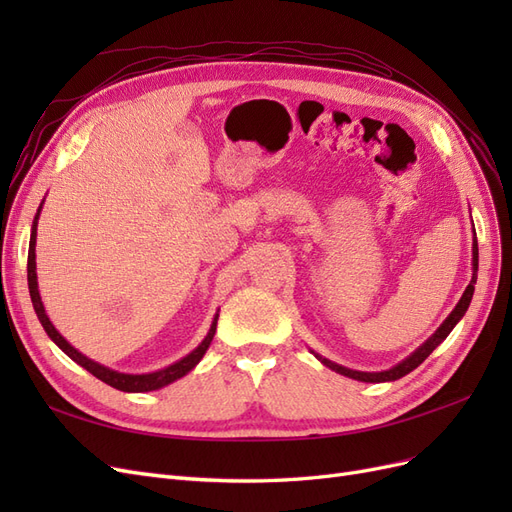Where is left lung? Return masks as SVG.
Instances as JSON below:
<instances>
[{
	"instance_id": "obj_1",
	"label": "left lung",
	"mask_w": 512,
	"mask_h": 512,
	"mask_svg": "<svg viewBox=\"0 0 512 512\" xmlns=\"http://www.w3.org/2000/svg\"><path fill=\"white\" fill-rule=\"evenodd\" d=\"M472 265H474V273H472V282L468 284V288H466V292H463V297L459 299V303L455 305V309L451 312V316H448L442 324H440V329L433 333L427 342L418 348L416 352H412L406 361H401L399 365H395L393 369H389V371H378V374H367V371H354V369H346V367H342V365H337V363H331V361H327V359H322V356H318V359L327 365V367H331L333 371H337V374H342V376H348V378H354V380H361V382H389V380H399L401 376H406V374H410L412 369H416L418 365H421L427 356L436 350L444 339L448 337V333L453 331V327L455 324L463 318V314H466V309H468V305H470V301H472V294H474V284H476V269H478V245H476V237H474V247H472Z\"/></svg>"
}]
</instances>
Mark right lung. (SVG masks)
Here are the masks:
<instances>
[{
    "mask_svg": "<svg viewBox=\"0 0 512 512\" xmlns=\"http://www.w3.org/2000/svg\"><path fill=\"white\" fill-rule=\"evenodd\" d=\"M38 215H40V209L36 213V220H34V226H32V239H29V254H27V284H29V294H32V303H34V309L38 314V320L42 322V327L46 331V335H49L53 342L64 350L72 361L79 363L81 367H85L89 374H94L98 380L106 382L108 386H113V389L117 391H126V393H145V391H156V389H162V386L175 382L177 378L188 374L190 369L196 367V363L203 359V354L207 352L211 339L215 335V327H218V314H215L213 318V324L211 329L207 333V337L203 339V344H200L196 350H192L185 359L177 361L175 365H170L166 369H160V371H153V374H141V376H134V374H119V371H113L108 367H102L98 363H94L91 359H87V356H83L79 350H74L64 337H61L57 333V329L51 324L49 316L44 314V305L40 301V292H38V282H36V226H38Z\"/></svg>",
    "mask_w": 512,
    "mask_h": 512,
    "instance_id": "add662e5",
    "label": "right lung"
}]
</instances>
